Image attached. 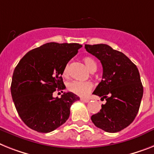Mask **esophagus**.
<instances>
[{"mask_svg": "<svg viewBox=\"0 0 154 154\" xmlns=\"http://www.w3.org/2000/svg\"><path fill=\"white\" fill-rule=\"evenodd\" d=\"M81 101H82V102H85V103H88V102H89V99H84V98H81Z\"/></svg>", "mask_w": 154, "mask_h": 154, "instance_id": "1", "label": "esophagus"}]
</instances>
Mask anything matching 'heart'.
Listing matches in <instances>:
<instances>
[{"label": "heart", "mask_w": 154, "mask_h": 154, "mask_svg": "<svg viewBox=\"0 0 154 154\" xmlns=\"http://www.w3.org/2000/svg\"><path fill=\"white\" fill-rule=\"evenodd\" d=\"M84 63L86 65L88 69L91 72H95L97 69V63L91 57L86 56L83 59ZM63 76L65 77H69V66L67 64L63 69ZM93 85L91 82H80V81H72L68 84L67 88L69 91L79 96L84 97L88 94L92 89Z\"/></svg>", "instance_id": "b5f03b06"}]
</instances>
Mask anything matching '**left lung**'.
<instances>
[{
  "instance_id": "1",
  "label": "left lung",
  "mask_w": 154,
  "mask_h": 154,
  "mask_svg": "<svg viewBox=\"0 0 154 154\" xmlns=\"http://www.w3.org/2000/svg\"><path fill=\"white\" fill-rule=\"evenodd\" d=\"M85 47L100 60L103 69V80L93 94L106 100L99 113L91 116V121L106 132H118L132 123L139 112L143 95L139 69L124 53L109 45Z\"/></svg>"
}]
</instances>
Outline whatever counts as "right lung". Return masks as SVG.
Returning a JSON list of instances; mask_svg holds the SVG:
<instances>
[{
  "mask_svg": "<svg viewBox=\"0 0 154 154\" xmlns=\"http://www.w3.org/2000/svg\"><path fill=\"white\" fill-rule=\"evenodd\" d=\"M82 45L77 43L45 44L27 52L15 68L11 97L19 117L29 128L48 133L69 118L70 106L80 98L64 92L54 98L53 92L66 88L62 75L64 67Z\"/></svg>",
  "mask_w": 154,
  "mask_h": 154,
  "instance_id": "obj_1",
  "label": "right lung"
}]
</instances>
